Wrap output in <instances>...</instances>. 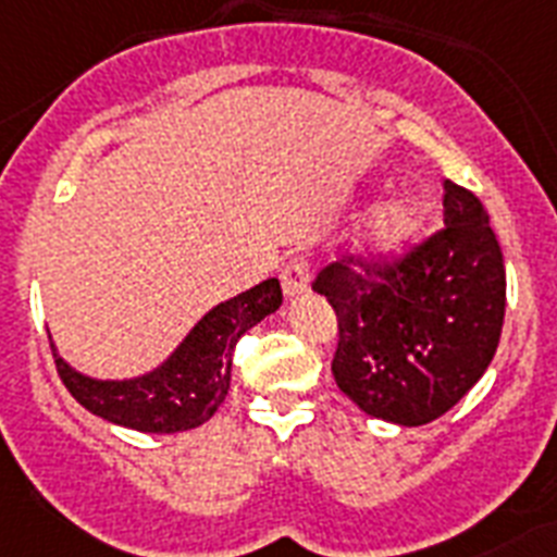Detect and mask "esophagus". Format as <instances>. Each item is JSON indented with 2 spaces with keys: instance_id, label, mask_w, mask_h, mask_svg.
I'll return each mask as SVG.
<instances>
[{
  "instance_id": "1",
  "label": "esophagus",
  "mask_w": 557,
  "mask_h": 557,
  "mask_svg": "<svg viewBox=\"0 0 557 557\" xmlns=\"http://www.w3.org/2000/svg\"><path fill=\"white\" fill-rule=\"evenodd\" d=\"M280 283H283V294L286 297H297L309 288V263L302 257H292L283 271H280Z\"/></svg>"
}]
</instances>
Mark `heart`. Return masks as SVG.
Segmentation results:
<instances>
[{
  "label": "heart",
  "mask_w": 557,
  "mask_h": 557,
  "mask_svg": "<svg viewBox=\"0 0 557 557\" xmlns=\"http://www.w3.org/2000/svg\"><path fill=\"white\" fill-rule=\"evenodd\" d=\"M423 225V208L411 197H388L369 211L360 228V246L366 255L388 257L406 248Z\"/></svg>",
  "instance_id": "b5f03b06"
}]
</instances>
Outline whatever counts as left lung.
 Instances as JSON below:
<instances>
[{
  "label": "left lung",
  "mask_w": 557,
  "mask_h": 557,
  "mask_svg": "<svg viewBox=\"0 0 557 557\" xmlns=\"http://www.w3.org/2000/svg\"><path fill=\"white\" fill-rule=\"evenodd\" d=\"M443 228L406 257L325 265L314 292L337 314L332 374L366 414L423 426L458 404L498 349L506 271L490 214L443 180Z\"/></svg>",
  "instance_id": "left-lung-1"
}]
</instances>
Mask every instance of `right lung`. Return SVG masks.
Returning a JSON list of instances; mask_svg holds the SVG:
<instances>
[{
    "label": "right lung",
    "instance_id": "right-lung-1",
    "mask_svg": "<svg viewBox=\"0 0 557 557\" xmlns=\"http://www.w3.org/2000/svg\"><path fill=\"white\" fill-rule=\"evenodd\" d=\"M283 302L280 280L237 294L208 311L185 341L157 369L128 381H97L76 372L59 357L51 341L57 372L71 395L97 418L116 426L171 435L202 426L228 395L232 355L243 334Z\"/></svg>",
    "mask_w": 557,
    "mask_h": 557
}]
</instances>
